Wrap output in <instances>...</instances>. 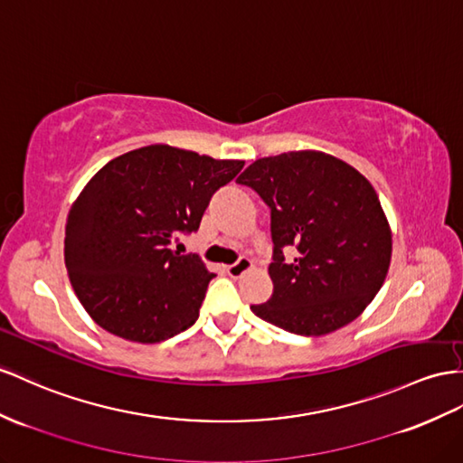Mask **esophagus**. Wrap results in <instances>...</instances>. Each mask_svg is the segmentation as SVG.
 Listing matches in <instances>:
<instances>
[{"label": "esophagus", "instance_id": "obj_1", "mask_svg": "<svg viewBox=\"0 0 463 463\" xmlns=\"http://www.w3.org/2000/svg\"><path fill=\"white\" fill-rule=\"evenodd\" d=\"M252 268V260L250 258H246V256H241L239 260H236L234 264H231L229 268H227V271H229V276L231 278H241L246 269H250Z\"/></svg>", "mask_w": 463, "mask_h": 463}]
</instances>
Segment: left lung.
Segmentation results:
<instances>
[{"mask_svg":"<svg viewBox=\"0 0 463 463\" xmlns=\"http://www.w3.org/2000/svg\"><path fill=\"white\" fill-rule=\"evenodd\" d=\"M236 184L269 207L274 242V293L250 305L252 313L301 336L352 323L382 289L391 262L389 222L372 184L315 150L260 158Z\"/></svg>","mask_w":463,"mask_h":463,"instance_id":"left-lung-1","label":"left lung"}]
</instances>
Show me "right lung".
I'll list each match as a JSON object with an SVG mask.
<instances>
[{
    "label": "right lung",
    "instance_id": "add662e5",
    "mask_svg": "<svg viewBox=\"0 0 463 463\" xmlns=\"http://www.w3.org/2000/svg\"><path fill=\"white\" fill-rule=\"evenodd\" d=\"M242 160L152 145L108 162L70 209L64 260L88 315L108 333L154 345L192 326L215 274L174 252L197 232L213 194Z\"/></svg>",
    "mask_w": 463,
    "mask_h": 463
}]
</instances>
